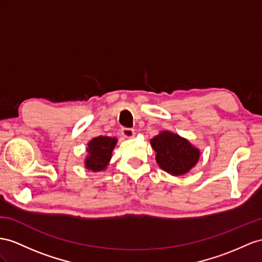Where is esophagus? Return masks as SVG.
<instances>
[{"label": "esophagus", "mask_w": 262, "mask_h": 262, "mask_svg": "<svg viewBox=\"0 0 262 262\" xmlns=\"http://www.w3.org/2000/svg\"><path fill=\"white\" fill-rule=\"evenodd\" d=\"M120 132H122V135L127 138H132L134 137V135H135V130L133 128H128V127H123Z\"/></svg>", "instance_id": "esophagus-1"}]
</instances>
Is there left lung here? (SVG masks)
<instances>
[{"label": "left lung", "mask_w": 262, "mask_h": 262, "mask_svg": "<svg viewBox=\"0 0 262 262\" xmlns=\"http://www.w3.org/2000/svg\"><path fill=\"white\" fill-rule=\"evenodd\" d=\"M159 167L173 176L188 172L198 162L199 150L188 140L170 132H162L150 140Z\"/></svg>", "instance_id": "obj_1"}]
</instances>
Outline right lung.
Here are the masks:
<instances>
[{"instance_id": "right-lung-1", "label": "right lung", "mask_w": 262, "mask_h": 262, "mask_svg": "<svg viewBox=\"0 0 262 262\" xmlns=\"http://www.w3.org/2000/svg\"><path fill=\"white\" fill-rule=\"evenodd\" d=\"M117 143L116 138L98 136L93 138L89 143L87 151L90 155L86 158V168L93 171H100L106 168L108 165L112 151Z\"/></svg>"}]
</instances>
